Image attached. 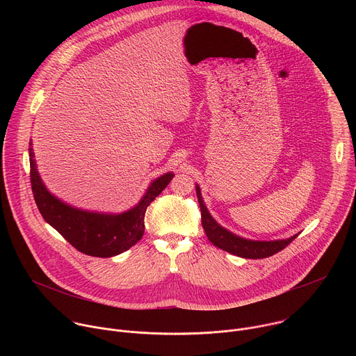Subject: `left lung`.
<instances>
[{"label":"left lung","mask_w":356,"mask_h":356,"mask_svg":"<svg viewBox=\"0 0 356 356\" xmlns=\"http://www.w3.org/2000/svg\"><path fill=\"white\" fill-rule=\"evenodd\" d=\"M195 191H197V198H198V204L201 210V224L206 231L207 238L210 239L211 243H214L220 249L234 253L236 257L246 258V259L269 258L275 255V253L280 252L282 249H284L298 235L297 234L291 238L282 239V241H249V239L236 236L214 221V218L207 211V207L204 206V201H202L198 186L195 187Z\"/></svg>","instance_id":"left-lung-1"}]
</instances>
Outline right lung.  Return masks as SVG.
I'll return each instance as SVG.
<instances>
[{
  "label": "right lung",
  "mask_w": 356,
  "mask_h": 356,
  "mask_svg": "<svg viewBox=\"0 0 356 356\" xmlns=\"http://www.w3.org/2000/svg\"><path fill=\"white\" fill-rule=\"evenodd\" d=\"M29 156L32 193L42 217L77 250L95 258L120 255L142 238L147 206L165 190L173 177V173H166L156 179L139 204L127 213L118 216L88 213L73 209L50 194L36 172L32 147H29Z\"/></svg>",
  "instance_id": "add662e5"
}]
</instances>
